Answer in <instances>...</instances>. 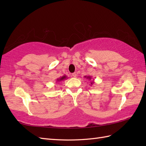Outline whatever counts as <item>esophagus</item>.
<instances>
[{
    "mask_svg": "<svg viewBox=\"0 0 146 146\" xmlns=\"http://www.w3.org/2000/svg\"><path fill=\"white\" fill-rule=\"evenodd\" d=\"M76 76H77V75H76V73H73L71 74V76L74 77V78H75V77H76Z\"/></svg>",
    "mask_w": 146,
    "mask_h": 146,
    "instance_id": "obj_1",
    "label": "esophagus"
}]
</instances>
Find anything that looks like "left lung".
<instances>
[{
  "label": "left lung",
  "instance_id": "left-lung-1",
  "mask_svg": "<svg viewBox=\"0 0 146 146\" xmlns=\"http://www.w3.org/2000/svg\"><path fill=\"white\" fill-rule=\"evenodd\" d=\"M85 78H86V79H88V80H92V76H85ZM94 80H93V81H92L90 82V85H92L95 83Z\"/></svg>",
  "mask_w": 146,
  "mask_h": 146
}]
</instances>
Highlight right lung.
Wrapping results in <instances>:
<instances>
[{
  "mask_svg": "<svg viewBox=\"0 0 146 146\" xmlns=\"http://www.w3.org/2000/svg\"><path fill=\"white\" fill-rule=\"evenodd\" d=\"M66 78H67V76H66V75H63V76L60 77V78H58V79L56 80V82L59 83V82H60L64 81V80H66Z\"/></svg>",
  "mask_w": 146,
  "mask_h": 146,
  "instance_id": "obj_1",
  "label": "right lung"
}]
</instances>
